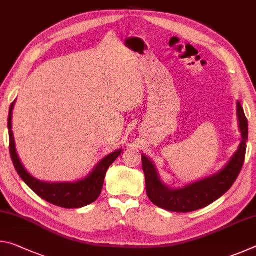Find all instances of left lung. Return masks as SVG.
Returning <instances> with one entry per match:
<instances>
[{"instance_id": "left-lung-1", "label": "left lung", "mask_w": 256, "mask_h": 256, "mask_svg": "<svg viewBox=\"0 0 256 256\" xmlns=\"http://www.w3.org/2000/svg\"><path fill=\"white\" fill-rule=\"evenodd\" d=\"M237 116L242 133L240 144L226 166L214 175L185 185L180 188H172L160 180L152 162L142 154L146 194L154 204L172 212L196 211L218 200L232 188L244 164L246 142L248 138V118L240 102H237Z\"/></svg>"}]
</instances>
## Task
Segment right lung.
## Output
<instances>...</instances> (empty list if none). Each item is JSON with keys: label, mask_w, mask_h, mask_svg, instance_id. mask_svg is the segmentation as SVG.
Segmentation results:
<instances>
[{"label": "right lung", "mask_w": 256, "mask_h": 256, "mask_svg": "<svg viewBox=\"0 0 256 256\" xmlns=\"http://www.w3.org/2000/svg\"><path fill=\"white\" fill-rule=\"evenodd\" d=\"M14 102L11 104L8 110V138H10V154L14 168L22 180L32 188L38 196L42 200L52 203L66 209H76L90 204L97 200L100 196L104 180L107 170L110 164L118 159L122 150H116L114 152L106 156L105 158L99 162L92 172L84 180H80L74 183L71 182H63V183H47L37 178L26 170L22 162L16 154L14 132H12V110H14Z\"/></svg>", "instance_id": "add662e5"}]
</instances>
